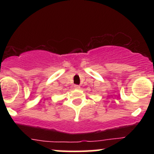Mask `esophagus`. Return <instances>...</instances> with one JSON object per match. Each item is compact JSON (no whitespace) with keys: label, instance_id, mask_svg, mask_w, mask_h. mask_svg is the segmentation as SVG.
I'll return each instance as SVG.
<instances>
[{"label":"esophagus","instance_id":"1","mask_svg":"<svg viewBox=\"0 0 154 154\" xmlns=\"http://www.w3.org/2000/svg\"><path fill=\"white\" fill-rule=\"evenodd\" d=\"M75 89H79V88H80V86L78 85H75Z\"/></svg>","mask_w":154,"mask_h":154}]
</instances>
